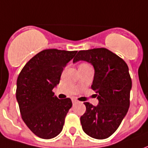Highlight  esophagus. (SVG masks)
Segmentation results:
<instances>
[{
	"label": "esophagus",
	"mask_w": 148,
	"mask_h": 148,
	"mask_svg": "<svg viewBox=\"0 0 148 148\" xmlns=\"http://www.w3.org/2000/svg\"><path fill=\"white\" fill-rule=\"evenodd\" d=\"M72 102H73L74 104V103L77 102V101L76 99H73V100H72Z\"/></svg>",
	"instance_id": "obj_1"
}]
</instances>
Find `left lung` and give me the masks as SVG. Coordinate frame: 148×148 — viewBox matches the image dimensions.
<instances>
[{"mask_svg": "<svg viewBox=\"0 0 148 148\" xmlns=\"http://www.w3.org/2000/svg\"><path fill=\"white\" fill-rule=\"evenodd\" d=\"M86 61L93 65L94 77L91 86L96 91L98 105L85 102L86 112L81 124L92 138L104 140L114 133L130 106L132 89L128 66L118 55L106 48L79 51L73 62Z\"/></svg>", "mask_w": 148, "mask_h": 148, "instance_id": "8db88e82", "label": "left lung"}]
</instances>
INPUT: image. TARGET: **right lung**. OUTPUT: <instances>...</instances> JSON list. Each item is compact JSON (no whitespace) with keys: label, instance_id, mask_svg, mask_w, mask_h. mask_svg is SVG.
Returning a JSON list of instances; mask_svg holds the SVG:
<instances>
[{"label":"right lung","instance_id":"right-lung-1","mask_svg":"<svg viewBox=\"0 0 148 148\" xmlns=\"http://www.w3.org/2000/svg\"><path fill=\"white\" fill-rule=\"evenodd\" d=\"M76 54L77 51L43 50L27 62L18 76L16 96L22 119L42 139H52L62 130L72 101L58 99L52 90Z\"/></svg>","mask_w":148,"mask_h":148}]
</instances>
